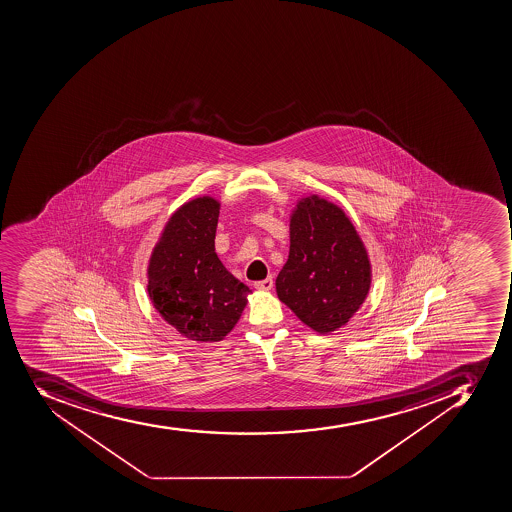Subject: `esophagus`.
<instances>
[{
  "label": "esophagus",
  "instance_id": "obj_1",
  "mask_svg": "<svg viewBox=\"0 0 512 512\" xmlns=\"http://www.w3.org/2000/svg\"><path fill=\"white\" fill-rule=\"evenodd\" d=\"M272 287H274V280H272L271 277H269V279L259 280V282L254 283V288H256V290L267 291L271 290Z\"/></svg>",
  "mask_w": 512,
  "mask_h": 512
}]
</instances>
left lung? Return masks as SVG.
<instances>
[{
	"label": "left lung",
	"mask_w": 512,
	"mask_h": 512,
	"mask_svg": "<svg viewBox=\"0 0 512 512\" xmlns=\"http://www.w3.org/2000/svg\"><path fill=\"white\" fill-rule=\"evenodd\" d=\"M372 264L346 212L319 195L296 201L290 253L275 280L282 303L314 332L341 329L369 295Z\"/></svg>",
	"instance_id": "8db88e82"
}]
</instances>
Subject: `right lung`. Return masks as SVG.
Wrapping results in <instances>:
<instances>
[{
    "mask_svg": "<svg viewBox=\"0 0 512 512\" xmlns=\"http://www.w3.org/2000/svg\"><path fill=\"white\" fill-rule=\"evenodd\" d=\"M221 203L204 195L183 203L151 251L148 296L167 324L188 340H224L253 293L217 258L214 238Z\"/></svg>",
    "mask_w": 512,
    "mask_h": 512,
    "instance_id": "1",
    "label": "right lung"
}]
</instances>
